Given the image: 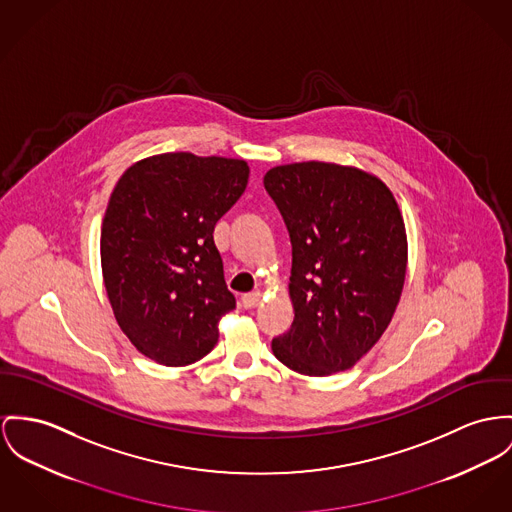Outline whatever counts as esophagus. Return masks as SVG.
Masks as SVG:
<instances>
[{
  "mask_svg": "<svg viewBox=\"0 0 512 512\" xmlns=\"http://www.w3.org/2000/svg\"><path fill=\"white\" fill-rule=\"evenodd\" d=\"M259 304H261V294H259V292H251V294L241 296V306H243L245 310H253V308H257Z\"/></svg>",
  "mask_w": 512,
  "mask_h": 512,
  "instance_id": "34e87169",
  "label": "esophagus"
}]
</instances>
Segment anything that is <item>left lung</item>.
<instances>
[{
	"mask_svg": "<svg viewBox=\"0 0 512 512\" xmlns=\"http://www.w3.org/2000/svg\"><path fill=\"white\" fill-rule=\"evenodd\" d=\"M292 243V327L273 339L294 372L329 376L354 366L382 337L399 302L407 237L392 191L374 175L304 161L267 171Z\"/></svg>",
	"mask_w": 512,
	"mask_h": 512,
	"instance_id": "1",
	"label": "left lung"
}]
</instances>
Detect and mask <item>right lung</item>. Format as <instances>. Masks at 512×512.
I'll return each instance as SVG.
<instances>
[{"instance_id":"1","label":"right lung","mask_w":512,"mask_h":512,"mask_svg":"<svg viewBox=\"0 0 512 512\" xmlns=\"http://www.w3.org/2000/svg\"><path fill=\"white\" fill-rule=\"evenodd\" d=\"M247 179L243 159L189 152L142 159L118 179L101 228L103 280L124 335L163 366L210 353L236 308L212 234Z\"/></svg>"}]
</instances>
